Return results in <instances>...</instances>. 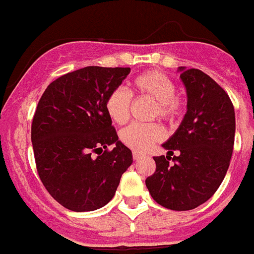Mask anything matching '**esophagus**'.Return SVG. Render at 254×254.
Here are the masks:
<instances>
[{"instance_id":"1","label":"esophagus","mask_w":254,"mask_h":254,"mask_svg":"<svg viewBox=\"0 0 254 254\" xmlns=\"http://www.w3.org/2000/svg\"><path fill=\"white\" fill-rule=\"evenodd\" d=\"M132 157H133V160L137 161V160H140V158H141L142 154H141V153H139V152H132Z\"/></svg>"}]
</instances>
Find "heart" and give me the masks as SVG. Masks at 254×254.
I'll return each instance as SVG.
<instances>
[{
	"instance_id": "b5f03b06",
	"label": "heart",
	"mask_w": 254,
	"mask_h": 254,
	"mask_svg": "<svg viewBox=\"0 0 254 254\" xmlns=\"http://www.w3.org/2000/svg\"><path fill=\"white\" fill-rule=\"evenodd\" d=\"M136 93L152 98L156 101L154 117H160L165 121H174L182 110V101L175 96L177 88L174 81L167 75L160 71H148L139 75L133 80ZM131 93L125 87L115 88L109 94L105 102L108 114L118 125L128 121L131 109ZM165 137V131L160 125H133L126 127L121 132V140L126 146L135 152H145L157 141Z\"/></svg>"
}]
</instances>
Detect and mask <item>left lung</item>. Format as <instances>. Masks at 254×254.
Here are the masks:
<instances>
[{"label":"left lung","instance_id":"obj_1","mask_svg":"<svg viewBox=\"0 0 254 254\" xmlns=\"http://www.w3.org/2000/svg\"><path fill=\"white\" fill-rule=\"evenodd\" d=\"M187 92V113L162 146L167 156L153 157L156 173L145 184L157 204L190 210L215 193L227 173L235 141V110L228 94L197 68L178 67ZM174 150V165L169 163Z\"/></svg>","mask_w":254,"mask_h":254}]
</instances>
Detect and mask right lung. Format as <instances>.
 <instances>
[{
	"label": "right lung",
	"instance_id": "1",
	"mask_svg": "<svg viewBox=\"0 0 254 254\" xmlns=\"http://www.w3.org/2000/svg\"><path fill=\"white\" fill-rule=\"evenodd\" d=\"M129 71L84 67L56 79L40 98L31 128L37 173L50 196L68 210L105 206L132 165V152L118 140L105 106ZM110 145L115 148L109 151Z\"/></svg>",
	"mask_w": 254,
	"mask_h": 254
}]
</instances>
